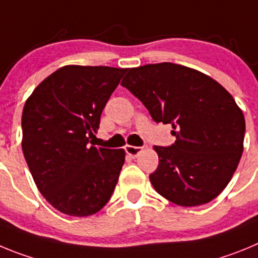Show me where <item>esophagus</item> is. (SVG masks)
<instances>
[{
	"label": "esophagus",
	"mask_w": 258,
	"mask_h": 258,
	"mask_svg": "<svg viewBox=\"0 0 258 258\" xmlns=\"http://www.w3.org/2000/svg\"><path fill=\"white\" fill-rule=\"evenodd\" d=\"M125 151H126V154L131 157H137L138 154L142 151V147H138V146H126Z\"/></svg>",
	"instance_id": "1"
}]
</instances>
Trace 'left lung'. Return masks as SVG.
Segmentation results:
<instances>
[{
  "label": "left lung",
  "instance_id": "8db88e82",
  "mask_svg": "<svg viewBox=\"0 0 258 258\" xmlns=\"http://www.w3.org/2000/svg\"><path fill=\"white\" fill-rule=\"evenodd\" d=\"M121 85L136 95L155 122L172 124L175 142L155 146L159 166L150 181L181 207L217 198L236 170L244 142V115L212 77L174 63L131 68Z\"/></svg>",
  "mask_w": 258,
  "mask_h": 258
}]
</instances>
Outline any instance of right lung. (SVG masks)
Listing matches in <instances>:
<instances>
[{"label":"right lung","instance_id":"1","mask_svg":"<svg viewBox=\"0 0 258 258\" xmlns=\"http://www.w3.org/2000/svg\"><path fill=\"white\" fill-rule=\"evenodd\" d=\"M125 72L66 66L46 77L24 104L23 154L40 192L61 213H97L115 190L125 151L88 143Z\"/></svg>","mask_w":258,"mask_h":258}]
</instances>
